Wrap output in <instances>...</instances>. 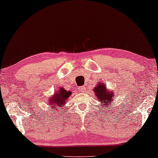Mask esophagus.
<instances>
[{
	"label": "esophagus",
	"mask_w": 158,
	"mask_h": 158,
	"mask_svg": "<svg viewBox=\"0 0 158 158\" xmlns=\"http://www.w3.org/2000/svg\"><path fill=\"white\" fill-rule=\"evenodd\" d=\"M85 86H81V87H80L78 88V90L80 92H84V91H85Z\"/></svg>",
	"instance_id": "obj_1"
}]
</instances>
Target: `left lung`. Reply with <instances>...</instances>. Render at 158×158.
I'll list each match as a JSON object with an SVG mask.
<instances>
[{"instance_id":"8db88e82","label":"left lung","mask_w":158,"mask_h":158,"mask_svg":"<svg viewBox=\"0 0 158 158\" xmlns=\"http://www.w3.org/2000/svg\"><path fill=\"white\" fill-rule=\"evenodd\" d=\"M94 91L95 92L96 97L98 99V101L103 103V107H106V109H109V105H110V103L113 101L114 93L112 94L111 92H109L107 90L105 84L101 83H98V85L94 88Z\"/></svg>"}]
</instances>
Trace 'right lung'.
Instances as JSON below:
<instances>
[{
  "label": "right lung",
  "instance_id": "1",
  "mask_svg": "<svg viewBox=\"0 0 158 158\" xmlns=\"http://www.w3.org/2000/svg\"><path fill=\"white\" fill-rule=\"evenodd\" d=\"M70 95L71 91L64 90L63 88H59V90L55 92L52 98L49 99V106H52V108H55V106H63V105L66 103L67 99L69 98Z\"/></svg>",
  "mask_w": 158,
  "mask_h": 158
}]
</instances>
